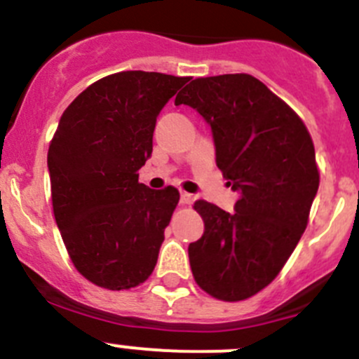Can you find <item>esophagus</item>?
Listing matches in <instances>:
<instances>
[{
	"instance_id": "esophagus-1",
	"label": "esophagus",
	"mask_w": 359,
	"mask_h": 359,
	"mask_svg": "<svg viewBox=\"0 0 359 359\" xmlns=\"http://www.w3.org/2000/svg\"><path fill=\"white\" fill-rule=\"evenodd\" d=\"M193 201H194L193 194L180 193V203H182V205H191V203H193Z\"/></svg>"
}]
</instances>
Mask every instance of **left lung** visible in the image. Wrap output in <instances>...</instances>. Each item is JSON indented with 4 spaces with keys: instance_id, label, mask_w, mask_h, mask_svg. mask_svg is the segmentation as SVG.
Returning a JSON list of instances; mask_svg holds the SVG:
<instances>
[{
    "instance_id": "1",
    "label": "left lung",
    "mask_w": 359,
    "mask_h": 359,
    "mask_svg": "<svg viewBox=\"0 0 359 359\" xmlns=\"http://www.w3.org/2000/svg\"><path fill=\"white\" fill-rule=\"evenodd\" d=\"M212 128L215 161L238 191L234 212L200 200L205 231L189 245L196 283L227 302L266 288L299 243L320 186L302 119L250 74L196 78L175 97Z\"/></svg>"
}]
</instances>
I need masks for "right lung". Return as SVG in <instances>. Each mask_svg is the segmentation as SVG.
<instances>
[{
	"instance_id": "1",
	"label": "right lung",
	"mask_w": 359,
	"mask_h": 359,
	"mask_svg": "<svg viewBox=\"0 0 359 359\" xmlns=\"http://www.w3.org/2000/svg\"><path fill=\"white\" fill-rule=\"evenodd\" d=\"M189 78L146 71L106 76L79 93L48 147L53 215L76 269L97 287L128 290L156 266L179 191L149 189L139 170L156 118Z\"/></svg>"
}]
</instances>
